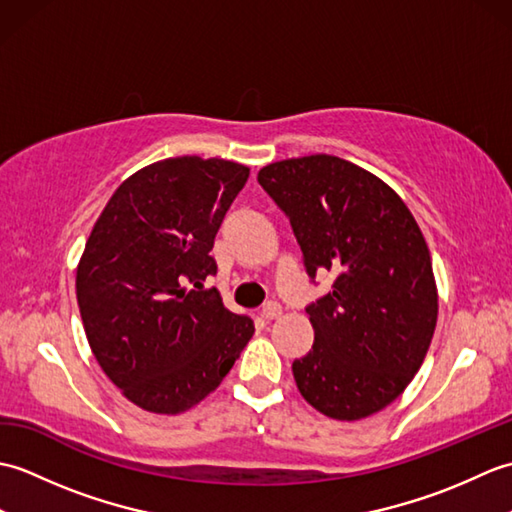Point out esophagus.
<instances>
[{
	"label": "esophagus",
	"mask_w": 512,
	"mask_h": 512,
	"mask_svg": "<svg viewBox=\"0 0 512 512\" xmlns=\"http://www.w3.org/2000/svg\"><path fill=\"white\" fill-rule=\"evenodd\" d=\"M259 314H262V319H264V321L277 319L279 314H281V306H279L277 301H268V303H264V308H262V312H259Z\"/></svg>",
	"instance_id": "34e87169"
}]
</instances>
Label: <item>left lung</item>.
<instances>
[{
  "mask_svg": "<svg viewBox=\"0 0 512 512\" xmlns=\"http://www.w3.org/2000/svg\"><path fill=\"white\" fill-rule=\"evenodd\" d=\"M257 182L290 220L312 284L334 273L306 306L314 343L292 363L301 396L336 420L372 416L411 383L436 330L427 242L407 204L343 158L273 162Z\"/></svg>",
  "mask_w": 512,
  "mask_h": 512,
  "instance_id": "8db88e82",
  "label": "left lung"
}]
</instances>
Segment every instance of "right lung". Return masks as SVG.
<instances>
[{
	"label": "right lung",
	"instance_id": "add662e5",
	"mask_svg": "<svg viewBox=\"0 0 512 512\" xmlns=\"http://www.w3.org/2000/svg\"><path fill=\"white\" fill-rule=\"evenodd\" d=\"M248 167L198 156L136 171L107 202L76 270V299L96 361L154 413H182L231 372L253 319L204 290L209 255Z\"/></svg>",
	"mask_w": 512,
	"mask_h": 512
}]
</instances>
